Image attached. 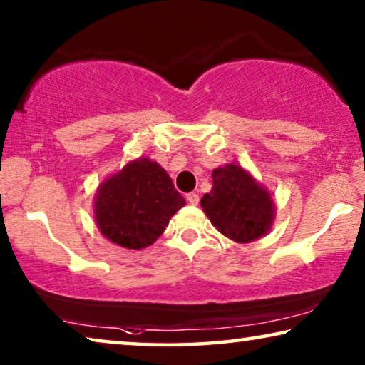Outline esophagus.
I'll use <instances>...</instances> for the list:
<instances>
[{
  "instance_id": "obj_1",
  "label": "esophagus",
  "mask_w": 365,
  "mask_h": 365,
  "mask_svg": "<svg viewBox=\"0 0 365 365\" xmlns=\"http://www.w3.org/2000/svg\"><path fill=\"white\" fill-rule=\"evenodd\" d=\"M187 200H188V203H190V205H198V203H200V197H198V193H195V192L188 193V195H187Z\"/></svg>"
}]
</instances>
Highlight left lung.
<instances>
[{"label": "left lung", "instance_id": "obj_1", "mask_svg": "<svg viewBox=\"0 0 365 365\" xmlns=\"http://www.w3.org/2000/svg\"><path fill=\"white\" fill-rule=\"evenodd\" d=\"M200 203L216 230L236 242H251L264 236L274 217V201L269 193L235 164L213 170V188Z\"/></svg>", "mask_w": 365, "mask_h": 365}]
</instances>
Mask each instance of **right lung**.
Listing matches in <instances>:
<instances>
[{
    "instance_id": "add662e5",
    "label": "right lung",
    "mask_w": 365,
    "mask_h": 365,
    "mask_svg": "<svg viewBox=\"0 0 365 365\" xmlns=\"http://www.w3.org/2000/svg\"><path fill=\"white\" fill-rule=\"evenodd\" d=\"M185 206L167 172L157 162L140 159L98 188L95 217L101 235L128 249L150 246L170 217Z\"/></svg>"
}]
</instances>
